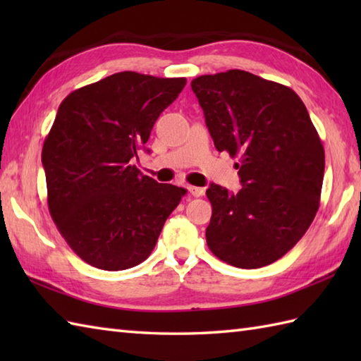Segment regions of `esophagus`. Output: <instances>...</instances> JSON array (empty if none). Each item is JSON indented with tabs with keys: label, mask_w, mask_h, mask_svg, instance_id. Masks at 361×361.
Segmentation results:
<instances>
[{
	"label": "esophagus",
	"mask_w": 361,
	"mask_h": 361,
	"mask_svg": "<svg viewBox=\"0 0 361 361\" xmlns=\"http://www.w3.org/2000/svg\"><path fill=\"white\" fill-rule=\"evenodd\" d=\"M188 190L192 197H202L204 194V189L198 186H188Z\"/></svg>",
	"instance_id": "obj_1"
}]
</instances>
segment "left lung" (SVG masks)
<instances>
[{
  "mask_svg": "<svg viewBox=\"0 0 361 361\" xmlns=\"http://www.w3.org/2000/svg\"><path fill=\"white\" fill-rule=\"evenodd\" d=\"M219 152L239 158L242 189L211 185L209 250L237 268H260L288 252L319 208L324 147L293 90L242 70L190 83Z\"/></svg>",
  "mask_w": 361,
  "mask_h": 361,
  "instance_id": "8db88e82",
  "label": "left lung"
}]
</instances>
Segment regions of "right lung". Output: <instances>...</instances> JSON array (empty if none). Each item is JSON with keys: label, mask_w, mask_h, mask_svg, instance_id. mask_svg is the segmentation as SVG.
<instances>
[{"label": "right lung", "mask_w": 361, "mask_h": 361, "mask_svg": "<svg viewBox=\"0 0 361 361\" xmlns=\"http://www.w3.org/2000/svg\"><path fill=\"white\" fill-rule=\"evenodd\" d=\"M185 78L124 71L74 90L43 142L48 208L70 248L106 271L144 262L186 189L132 164Z\"/></svg>", "instance_id": "1"}]
</instances>
